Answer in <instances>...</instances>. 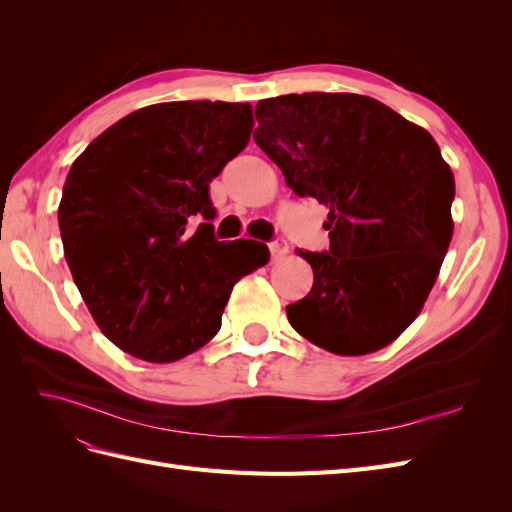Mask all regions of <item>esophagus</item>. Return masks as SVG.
Wrapping results in <instances>:
<instances>
[{"label":"esophagus","mask_w":512,"mask_h":512,"mask_svg":"<svg viewBox=\"0 0 512 512\" xmlns=\"http://www.w3.org/2000/svg\"><path fill=\"white\" fill-rule=\"evenodd\" d=\"M269 250H271V256L273 258H280L284 254H288V243L284 237H275L271 243H269Z\"/></svg>","instance_id":"1"}]
</instances>
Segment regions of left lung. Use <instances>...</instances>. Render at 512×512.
Wrapping results in <instances>:
<instances>
[{"mask_svg": "<svg viewBox=\"0 0 512 512\" xmlns=\"http://www.w3.org/2000/svg\"><path fill=\"white\" fill-rule=\"evenodd\" d=\"M256 145L288 188L329 207L327 252L294 331L335 354L389 346L421 312L453 237L455 177L433 136L359 94H290L256 104Z\"/></svg>", "mask_w": 512, "mask_h": 512, "instance_id": "1", "label": "left lung"}]
</instances>
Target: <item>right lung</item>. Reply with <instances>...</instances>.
Returning <instances> with one entry per match:
<instances>
[{
    "label": "right lung",
    "instance_id": "1",
    "mask_svg": "<svg viewBox=\"0 0 512 512\" xmlns=\"http://www.w3.org/2000/svg\"><path fill=\"white\" fill-rule=\"evenodd\" d=\"M252 126L250 104H151L70 168L59 203L68 267L100 331L136 359L173 363L203 348L232 286L267 265L265 243L232 250L237 241H218L211 224L209 183Z\"/></svg>",
    "mask_w": 512,
    "mask_h": 512
}]
</instances>
